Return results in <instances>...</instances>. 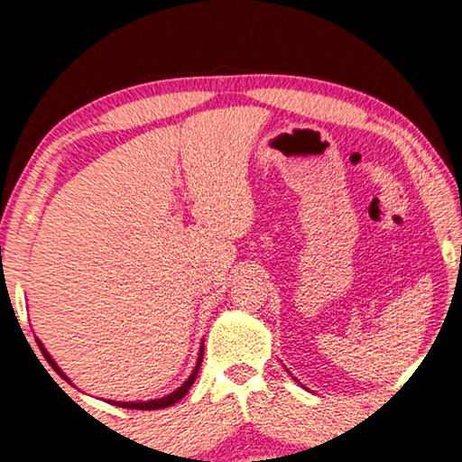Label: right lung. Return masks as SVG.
<instances>
[{
	"label": "right lung",
	"instance_id": "right-lung-1",
	"mask_svg": "<svg viewBox=\"0 0 462 462\" xmlns=\"http://www.w3.org/2000/svg\"><path fill=\"white\" fill-rule=\"evenodd\" d=\"M36 342H38V340H36ZM38 346H41L44 358H46V361H49V365L52 366V369L57 371V373L60 374V377H65V374H62V371L57 366V363H54L52 358H51V355L46 353L41 342H38ZM201 358H203V346H201V350H199L198 365H195V369H193V373L189 374V379H187V381L183 383V385L179 387L177 391H173V393H171V395L161 397V400H152V402H114V403L120 405V408H128V410H161V408H169V405H173V403H177L179 400H181V397H185L187 391H189V387L193 385V381H195V377H198V371H199V366H201ZM65 379H67V377H65ZM67 381H69V379H67Z\"/></svg>",
	"mask_w": 462,
	"mask_h": 462
}]
</instances>
